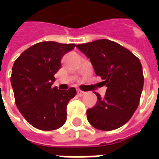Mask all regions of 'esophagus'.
Masks as SVG:
<instances>
[{
	"label": "esophagus",
	"instance_id": "34e87169",
	"mask_svg": "<svg viewBox=\"0 0 159 159\" xmlns=\"http://www.w3.org/2000/svg\"><path fill=\"white\" fill-rule=\"evenodd\" d=\"M77 94H78L79 96H83V95L85 94V92L81 91V90H77Z\"/></svg>",
	"mask_w": 159,
	"mask_h": 159
}]
</instances>
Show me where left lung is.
<instances>
[{
    "mask_svg": "<svg viewBox=\"0 0 159 159\" xmlns=\"http://www.w3.org/2000/svg\"><path fill=\"white\" fill-rule=\"evenodd\" d=\"M89 59L94 72L107 87L104 98L87 110V118L100 130L117 129L131 118L139 106L144 76L140 59L117 42L100 39L76 45Z\"/></svg>",
    "mask_w": 159,
    "mask_h": 159,
    "instance_id": "1",
    "label": "left lung"
}]
</instances>
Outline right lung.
Wrapping results in <instances>:
<instances>
[{
    "instance_id": "right-lung-1",
    "label": "right lung",
    "mask_w": 159,
    "mask_h": 159,
    "mask_svg": "<svg viewBox=\"0 0 159 159\" xmlns=\"http://www.w3.org/2000/svg\"><path fill=\"white\" fill-rule=\"evenodd\" d=\"M76 44L42 42L26 49L13 64L11 75L16 106L26 121L36 129L50 131L66 121V107L76 95L75 88H52L61 59Z\"/></svg>"
}]
</instances>
